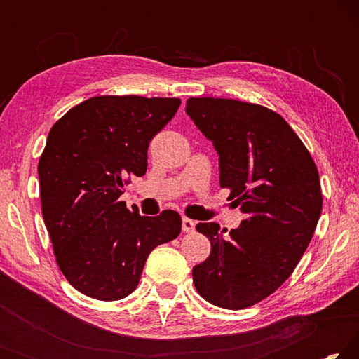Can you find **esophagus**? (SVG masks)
<instances>
[{"label":"esophagus","mask_w":359,"mask_h":359,"mask_svg":"<svg viewBox=\"0 0 359 359\" xmlns=\"http://www.w3.org/2000/svg\"><path fill=\"white\" fill-rule=\"evenodd\" d=\"M194 226H196V223L190 220V218H182V231H184V233H191V231H194Z\"/></svg>","instance_id":"esophagus-1"}]
</instances>
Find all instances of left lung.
<instances>
[{
    "mask_svg": "<svg viewBox=\"0 0 359 359\" xmlns=\"http://www.w3.org/2000/svg\"><path fill=\"white\" fill-rule=\"evenodd\" d=\"M187 114L220 156V187L245 214L223 238L217 223H198L210 255L193 267L198 293L239 311L287 280L311 242L321 214L317 166L282 115L226 98H190Z\"/></svg>",
    "mask_w": 359,
    "mask_h": 359,
    "instance_id": "8db88e82",
    "label": "left lung"
}]
</instances>
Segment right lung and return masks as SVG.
I'll return each mask as SVG.
<instances>
[{
	"instance_id": "add662e5",
	"label": "right lung",
	"mask_w": 359,
	"mask_h": 359,
	"mask_svg": "<svg viewBox=\"0 0 359 359\" xmlns=\"http://www.w3.org/2000/svg\"><path fill=\"white\" fill-rule=\"evenodd\" d=\"M179 106V98L93 96L48 133L38 165L42 217L60 271L85 296L123 299L150 252L180 234L177 212L142 217L120 201L131 175L147 171L149 144Z\"/></svg>"
}]
</instances>
